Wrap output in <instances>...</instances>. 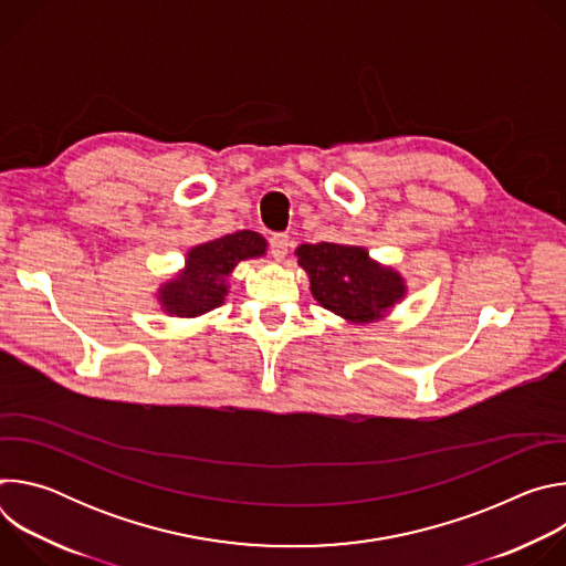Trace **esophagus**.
<instances>
[{"label":"esophagus","mask_w":566,"mask_h":566,"mask_svg":"<svg viewBox=\"0 0 566 566\" xmlns=\"http://www.w3.org/2000/svg\"><path fill=\"white\" fill-rule=\"evenodd\" d=\"M269 244H271V253H273V258L280 262V260H284V258H286V253H289L291 239H289V234L277 232V234H273V237L269 239Z\"/></svg>","instance_id":"34e87169"}]
</instances>
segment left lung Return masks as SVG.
I'll return each mask as SVG.
<instances>
[{"mask_svg": "<svg viewBox=\"0 0 566 566\" xmlns=\"http://www.w3.org/2000/svg\"><path fill=\"white\" fill-rule=\"evenodd\" d=\"M297 264L308 273L313 297L352 322H371L406 295L402 277L369 260L360 247L302 244Z\"/></svg>", "mask_w": 566, "mask_h": 566, "instance_id": "obj_1", "label": "left lung"}]
</instances>
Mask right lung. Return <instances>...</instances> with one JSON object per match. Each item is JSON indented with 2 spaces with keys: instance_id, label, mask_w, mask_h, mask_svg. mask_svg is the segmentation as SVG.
<instances>
[{
  "instance_id": "right-lung-1",
  "label": "right lung",
  "mask_w": 566,
  "mask_h": 566,
  "mask_svg": "<svg viewBox=\"0 0 566 566\" xmlns=\"http://www.w3.org/2000/svg\"><path fill=\"white\" fill-rule=\"evenodd\" d=\"M266 241L253 230H237L188 253V264L172 282L158 291V300L170 315L195 317L223 304L226 277L241 260L262 258Z\"/></svg>"
}]
</instances>
